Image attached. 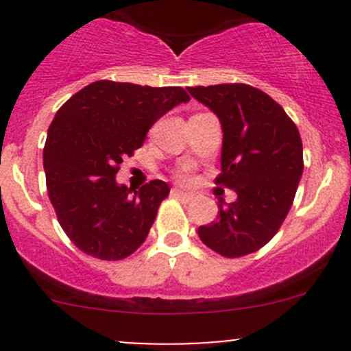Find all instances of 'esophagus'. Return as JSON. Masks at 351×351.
Here are the masks:
<instances>
[{
  "label": "esophagus",
  "mask_w": 351,
  "mask_h": 351,
  "mask_svg": "<svg viewBox=\"0 0 351 351\" xmlns=\"http://www.w3.org/2000/svg\"><path fill=\"white\" fill-rule=\"evenodd\" d=\"M171 193H173V197L183 198V200H192V198H193L192 193H189V192H183V190H180V189H175V190H171Z\"/></svg>",
  "instance_id": "1"
}]
</instances>
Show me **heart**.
<instances>
[{
	"label": "heart",
	"instance_id": "1",
	"mask_svg": "<svg viewBox=\"0 0 351 351\" xmlns=\"http://www.w3.org/2000/svg\"><path fill=\"white\" fill-rule=\"evenodd\" d=\"M178 178H180V182H183V183H189L190 180H192V176H190L189 173H180V175H178Z\"/></svg>",
	"mask_w": 351,
	"mask_h": 351
}]
</instances>
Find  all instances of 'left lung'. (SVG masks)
<instances>
[{
  "instance_id": "left-lung-1",
  "label": "left lung",
  "mask_w": 351,
  "mask_h": 351,
  "mask_svg": "<svg viewBox=\"0 0 351 351\" xmlns=\"http://www.w3.org/2000/svg\"><path fill=\"white\" fill-rule=\"evenodd\" d=\"M222 125L221 169L215 185L232 189L238 200L219 202V215L200 226L202 243L226 258L263 247L285 221L302 176V141L285 110L244 83L189 88Z\"/></svg>"
}]
</instances>
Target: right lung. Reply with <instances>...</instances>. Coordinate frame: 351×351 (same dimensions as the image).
<instances>
[{"instance_id": "obj_1", "label": "right lung", "mask_w": 351, "mask_h": 351, "mask_svg": "<svg viewBox=\"0 0 351 351\" xmlns=\"http://www.w3.org/2000/svg\"><path fill=\"white\" fill-rule=\"evenodd\" d=\"M189 100L180 86L101 80L58 110L44 146L45 182L59 224L77 250L119 261L146 241L168 183L153 180L132 193L117 185L115 175L156 120Z\"/></svg>"}]
</instances>
